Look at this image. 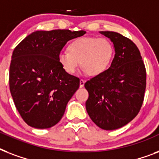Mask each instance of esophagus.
Masks as SVG:
<instances>
[{"label":"esophagus","instance_id":"obj_1","mask_svg":"<svg viewBox=\"0 0 159 159\" xmlns=\"http://www.w3.org/2000/svg\"><path fill=\"white\" fill-rule=\"evenodd\" d=\"M85 84V80L81 79L80 80V87H83Z\"/></svg>","mask_w":159,"mask_h":159}]
</instances>
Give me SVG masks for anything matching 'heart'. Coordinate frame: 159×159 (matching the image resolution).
<instances>
[{"label": "heart", "instance_id": "heart-1", "mask_svg": "<svg viewBox=\"0 0 159 159\" xmlns=\"http://www.w3.org/2000/svg\"><path fill=\"white\" fill-rule=\"evenodd\" d=\"M114 52L113 44L107 39L84 37L72 41L68 51L60 52L57 59L67 73H74L81 62L84 72L98 76L107 70Z\"/></svg>", "mask_w": 159, "mask_h": 159}]
</instances>
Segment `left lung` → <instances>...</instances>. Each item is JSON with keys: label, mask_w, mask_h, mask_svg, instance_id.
Returning a JSON list of instances; mask_svg holds the SVG:
<instances>
[{"label": "left lung", "mask_w": 159, "mask_h": 159, "mask_svg": "<svg viewBox=\"0 0 159 159\" xmlns=\"http://www.w3.org/2000/svg\"><path fill=\"white\" fill-rule=\"evenodd\" d=\"M101 34L113 42L116 54L111 67L85 83L89 97L86 108L102 129L113 130L130 122L143 105L146 69L135 43L112 31Z\"/></svg>", "instance_id": "obj_1"}]
</instances>
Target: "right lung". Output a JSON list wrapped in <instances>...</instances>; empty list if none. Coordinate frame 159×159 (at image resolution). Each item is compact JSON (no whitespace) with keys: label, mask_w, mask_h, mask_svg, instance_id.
<instances>
[{"label":"right lung","mask_w":159,"mask_h":159,"mask_svg":"<svg viewBox=\"0 0 159 159\" xmlns=\"http://www.w3.org/2000/svg\"><path fill=\"white\" fill-rule=\"evenodd\" d=\"M86 31H35L14 49L10 91L17 111L28 125L48 129L59 122L67 102L79 88L78 77L67 73L57 56L67 41Z\"/></svg>","instance_id":"right-lung-1"}]
</instances>
